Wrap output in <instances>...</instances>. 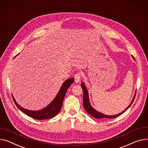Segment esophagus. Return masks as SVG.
Segmentation results:
<instances>
[{
	"label": "esophagus",
	"instance_id": "esophagus-1",
	"mask_svg": "<svg viewBox=\"0 0 148 148\" xmlns=\"http://www.w3.org/2000/svg\"><path fill=\"white\" fill-rule=\"evenodd\" d=\"M81 77H82V75H81L80 73H77L75 75L74 78H75V82L76 83H78L80 82V81L81 80Z\"/></svg>",
	"mask_w": 148,
	"mask_h": 148
}]
</instances>
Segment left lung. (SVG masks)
<instances>
[{"mask_svg": "<svg viewBox=\"0 0 148 148\" xmlns=\"http://www.w3.org/2000/svg\"><path fill=\"white\" fill-rule=\"evenodd\" d=\"M132 58H133V60H134V56L133 55H132ZM81 86H82V88L83 89V106H84V108L85 110L86 111V112L88 114H90V115H92V116L96 118V119H113V118H116L117 116H119L120 115H121L122 114H123L127 109L129 108L132 104L134 98H135V96H136V91L135 92V94L134 95V97L133 98V99L131 102V103H130V105L128 106L125 109L121 112H120V114H116V115H106V114H104L101 112H99L97 111V110H96L95 108H93L92 107V106L91 105L90 103V101H89V97H88V90L87 89V88L85 86V84L84 83L82 82L81 83Z\"/></svg>", "mask_w": 148, "mask_h": 148, "instance_id": "obj_1", "label": "left lung"}]
</instances>
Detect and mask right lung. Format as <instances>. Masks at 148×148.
<instances>
[{
  "label": "right lung",
  "instance_id": "1",
  "mask_svg": "<svg viewBox=\"0 0 148 148\" xmlns=\"http://www.w3.org/2000/svg\"><path fill=\"white\" fill-rule=\"evenodd\" d=\"M74 82V78H70L66 80L62 84V86L61 87L60 90L58 92L57 95L55 97V99L47 106H46L45 108H43V109H42L40 110L32 111V110H28L25 109V108L21 107L16 102L13 95L12 96L14 102L15 103L16 106L18 107V109L20 110L22 112H23L24 114H25L28 116L33 118L34 119H36L38 120L49 119H51V118L54 117L59 112H60V110H61V108L63 103V101L64 99V97L65 96V94L67 92L68 88L70 87V86Z\"/></svg>",
  "mask_w": 148,
  "mask_h": 148
}]
</instances>
